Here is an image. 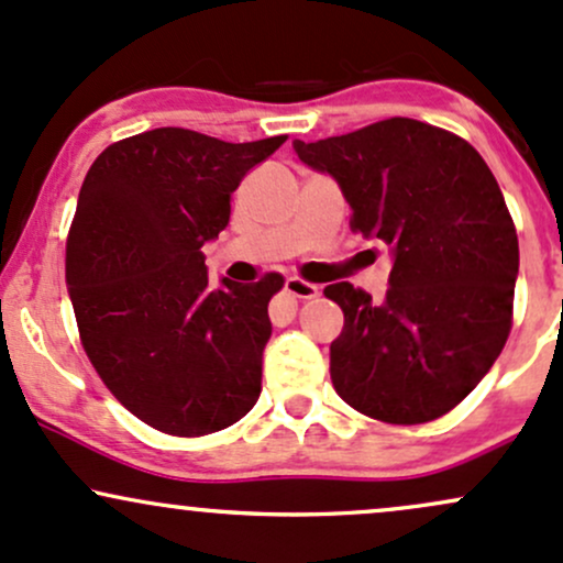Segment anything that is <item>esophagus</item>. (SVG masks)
Listing matches in <instances>:
<instances>
[{
    "label": "esophagus",
    "instance_id": "esophagus-1",
    "mask_svg": "<svg viewBox=\"0 0 563 563\" xmlns=\"http://www.w3.org/2000/svg\"><path fill=\"white\" fill-rule=\"evenodd\" d=\"M286 294L294 296V299H314V296L320 294V288L314 286V283L301 280V277H288Z\"/></svg>",
    "mask_w": 563,
    "mask_h": 563
}]
</instances>
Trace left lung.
Here are the masks:
<instances>
[{
    "label": "left lung",
    "instance_id": "1",
    "mask_svg": "<svg viewBox=\"0 0 563 563\" xmlns=\"http://www.w3.org/2000/svg\"><path fill=\"white\" fill-rule=\"evenodd\" d=\"M294 150L336 178L350 230L395 253L382 301L352 283L325 286L344 312L333 390L387 424L443 417L489 374L512 329L518 238L497 178L465 139L409 117Z\"/></svg>",
    "mask_w": 563,
    "mask_h": 563
}]
</instances>
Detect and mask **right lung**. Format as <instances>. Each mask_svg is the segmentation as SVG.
<instances>
[{"mask_svg": "<svg viewBox=\"0 0 563 563\" xmlns=\"http://www.w3.org/2000/svg\"><path fill=\"white\" fill-rule=\"evenodd\" d=\"M283 144L154 128L114 141L85 176L66 238L79 342L109 393L154 430L208 435L258 400L283 275L216 288L200 249L230 224L245 173Z\"/></svg>", "mask_w": 563, "mask_h": 563, "instance_id": "right-lung-1", "label": "right lung"}]
</instances>
